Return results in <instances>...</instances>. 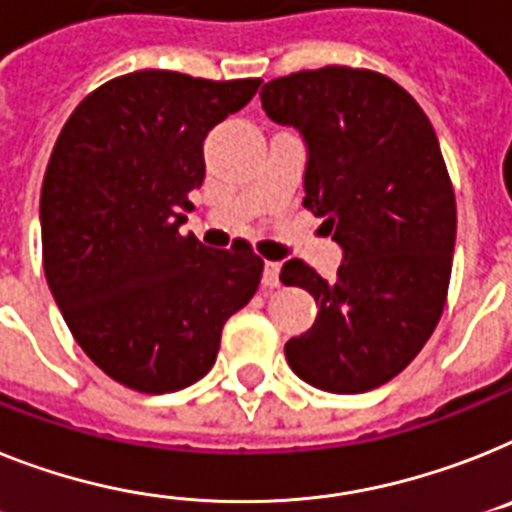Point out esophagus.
I'll use <instances>...</instances> for the list:
<instances>
[{
  "instance_id": "1",
  "label": "esophagus",
  "mask_w": 512,
  "mask_h": 512,
  "mask_svg": "<svg viewBox=\"0 0 512 512\" xmlns=\"http://www.w3.org/2000/svg\"><path fill=\"white\" fill-rule=\"evenodd\" d=\"M281 263H265L263 270V286L265 289H276L278 283H281Z\"/></svg>"
}]
</instances>
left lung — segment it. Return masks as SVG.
<instances>
[{"label": "left lung", "instance_id": "1", "mask_svg": "<svg viewBox=\"0 0 512 512\" xmlns=\"http://www.w3.org/2000/svg\"><path fill=\"white\" fill-rule=\"evenodd\" d=\"M307 145L304 208L343 249L336 281L302 260L281 281L309 291L315 325L286 343L312 388L367 393L409 367L440 322L455 249V195L422 106L390 77L322 67L260 90Z\"/></svg>", "mask_w": 512, "mask_h": 512}]
</instances>
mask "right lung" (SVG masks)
<instances>
[{
	"label": "right lung",
	"mask_w": 512,
	"mask_h": 512,
	"mask_svg": "<svg viewBox=\"0 0 512 512\" xmlns=\"http://www.w3.org/2000/svg\"><path fill=\"white\" fill-rule=\"evenodd\" d=\"M257 88L130 72L83 98L51 150L46 281L80 349L124 388L174 393L208 375L223 325L260 286L247 242L210 249L179 231L205 179V137Z\"/></svg>",
	"instance_id": "right-lung-1"
}]
</instances>
